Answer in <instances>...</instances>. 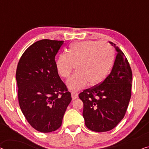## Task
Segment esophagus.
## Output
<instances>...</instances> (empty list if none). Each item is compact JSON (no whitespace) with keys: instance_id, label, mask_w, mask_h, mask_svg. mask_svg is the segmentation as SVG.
I'll return each instance as SVG.
<instances>
[{"instance_id":"obj_1","label":"esophagus","mask_w":149,"mask_h":149,"mask_svg":"<svg viewBox=\"0 0 149 149\" xmlns=\"http://www.w3.org/2000/svg\"><path fill=\"white\" fill-rule=\"evenodd\" d=\"M77 97H78V94H77V93L74 92H72V100H75V99L77 98Z\"/></svg>"}]
</instances>
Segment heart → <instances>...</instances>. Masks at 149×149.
Returning a JSON list of instances; mask_svg holds the SVG:
<instances>
[{
	"mask_svg": "<svg viewBox=\"0 0 149 149\" xmlns=\"http://www.w3.org/2000/svg\"><path fill=\"white\" fill-rule=\"evenodd\" d=\"M114 57V50L107 43L77 41L70 46L68 53L59 55L56 68L62 77L68 79L75 66L77 73L67 82V86L70 90L77 91L88 84L95 86L102 83L109 74Z\"/></svg>",
	"mask_w": 149,
	"mask_h": 149,
	"instance_id": "heart-1",
	"label": "heart"
}]
</instances>
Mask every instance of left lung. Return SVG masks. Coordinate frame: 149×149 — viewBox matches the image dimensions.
<instances>
[{
  "label": "left lung",
  "instance_id": "left-lung-1",
  "mask_svg": "<svg viewBox=\"0 0 149 149\" xmlns=\"http://www.w3.org/2000/svg\"><path fill=\"white\" fill-rule=\"evenodd\" d=\"M115 47L118 53L110 74L102 83L79 94L84 103L86 126L94 132L109 131L116 127L125 116L131 97V68L124 53Z\"/></svg>",
  "mask_w": 149,
  "mask_h": 149
}]
</instances>
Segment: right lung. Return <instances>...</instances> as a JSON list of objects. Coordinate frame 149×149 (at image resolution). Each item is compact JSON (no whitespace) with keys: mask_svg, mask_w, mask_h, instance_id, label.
<instances>
[{"mask_svg":"<svg viewBox=\"0 0 149 149\" xmlns=\"http://www.w3.org/2000/svg\"><path fill=\"white\" fill-rule=\"evenodd\" d=\"M63 43L50 39L35 42L25 50L17 65L20 108L30 125L41 132H53L60 127L72 101L55 61Z\"/></svg>","mask_w":149,"mask_h":149,"instance_id":"add662e5","label":"right lung"}]
</instances>
